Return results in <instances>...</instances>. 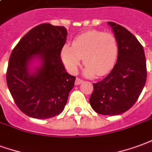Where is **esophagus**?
I'll return each instance as SVG.
<instances>
[{"instance_id": "34e87169", "label": "esophagus", "mask_w": 152, "mask_h": 152, "mask_svg": "<svg viewBox=\"0 0 152 152\" xmlns=\"http://www.w3.org/2000/svg\"><path fill=\"white\" fill-rule=\"evenodd\" d=\"M82 83H83V80H82V79L78 78V77H77V78H76V80H75V85H76V86L79 85V84H81Z\"/></svg>"}]
</instances>
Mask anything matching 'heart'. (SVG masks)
I'll return each mask as SVG.
<instances>
[{"label": "heart", "mask_w": 152, "mask_h": 152, "mask_svg": "<svg viewBox=\"0 0 152 152\" xmlns=\"http://www.w3.org/2000/svg\"><path fill=\"white\" fill-rule=\"evenodd\" d=\"M117 44L110 33L91 30L77 35L72 46L65 44L61 51V58L66 69L71 74L77 72L83 58V75L92 77L107 75L113 68L117 59Z\"/></svg>", "instance_id": "heart-1"}]
</instances>
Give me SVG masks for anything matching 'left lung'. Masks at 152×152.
I'll return each mask as SVG.
<instances>
[{
    "label": "left lung",
    "mask_w": 152,
    "mask_h": 152,
    "mask_svg": "<svg viewBox=\"0 0 152 152\" xmlns=\"http://www.w3.org/2000/svg\"><path fill=\"white\" fill-rule=\"evenodd\" d=\"M108 24L117 43V63L107 77L93 83L90 104L97 113L115 116L137 101L146 83L147 65L143 48L134 35L119 24Z\"/></svg>",
    "instance_id": "left-lung-1"
}]
</instances>
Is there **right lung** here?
I'll return each instance as SVG.
<instances>
[{
	"label": "right lung",
	"instance_id": "1",
	"mask_svg": "<svg viewBox=\"0 0 152 152\" xmlns=\"http://www.w3.org/2000/svg\"><path fill=\"white\" fill-rule=\"evenodd\" d=\"M66 37L64 26L40 24L27 32L11 53L8 88L18 108L28 117L52 118L65 108L75 82L60 56Z\"/></svg>",
	"mask_w": 152,
	"mask_h": 152
}]
</instances>
